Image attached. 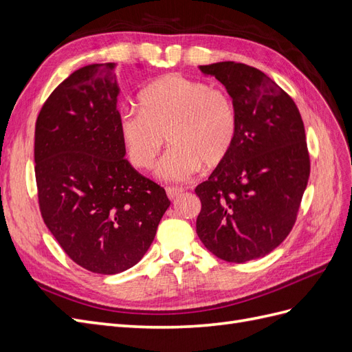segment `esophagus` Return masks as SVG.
Wrapping results in <instances>:
<instances>
[{
    "label": "esophagus",
    "instance_id": "1",
    "mask_svg": "<svg viewBox=\"0 0 352 352\" xmlns=\"http://www.w3.org/2000/svg\"><path fill=\"white\" fill-rule=\"evenodd\" d=\"M166 192H167V197L170 198V199H175V198H177L179 195H182L184 194V189L182 188H167L166 189Z\"/></svg>",
    "mask_w": 352,
    "mask_h": 352
}]
</instances>
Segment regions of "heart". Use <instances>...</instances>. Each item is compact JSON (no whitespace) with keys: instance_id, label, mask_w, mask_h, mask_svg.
<instances>
[{"instance_id":"b5f03b06","label":"heart","mask_w":352,"mask_h":352,"mask_svg":"<svg viewBox=\"0 0 352 352\" xmlns=\"http://www.w3.org/2000/svg\"><path fill=\"white\" fill-rule=\"evenodd\" d=\"M140 102L142 111L126 110L119 117L120 140L136 168L154 166L167 136L172 148L160 163L158 175L182 182L201 164L219 166L235 144L236 107L225 89L172 73L146 87Z\"/></svg>"}]
</instances>
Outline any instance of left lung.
<instances>
[{
  "label": "left lung",
  "instance_id": "1",
  "mask_svg": "<svg viewBox=\"0 0 352 352\" xmlns=\"http://www.w3.org/2000/svg\"><path fill=\"white\" fill-rule=\"evenodd\" d=\"M199 69L225 85L238 132L228 157L195 188L197 233L221 260H257L295 225L310 176L304 123L294 100L261 70L233 61Z\"/></svg>",
  "mask_w": 352,
  "mask_h": 352
}]
</instances>
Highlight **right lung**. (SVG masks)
I'll list each match as a JSON object with an SVG mask.
<instances>
[{"label":"right lung","instance_id":"right-lung-1","mask_svg":"<svg viewBox=\"0 0 352 352\" xmlns=\"http://www.w3.org/2000/svg\"><path fill=\"white\" fill-rule=\"evenodd\" d=\"M114 65L73 72L42 105L35 124L41 216L69 257L116 274L140 261L170 201L124 158Z\"/></svg>","mask_w":352,"mask_h":352}]
</instances>
